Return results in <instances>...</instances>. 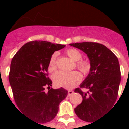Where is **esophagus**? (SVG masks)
<instances>
[{
    "instance_id": "obj_1",
    "label": "esophagus",
    "mask_w": 129,
    "mask_h": 129,
    "mask_svg": "<svg viewBox=\"0 0 129 129\" xmlns=\"http://www.w3.org/2000/svg\"><path fill=\"white\" fill-rule=\"evenodd\" d=\"M73 93H74V91L71 90H69L68 91V96H70V95H72Z\"/></svg>"
}]
</instances>
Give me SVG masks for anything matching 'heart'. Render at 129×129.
<instances>
[{
  "label": "heart",
  "instance_id": "obj_1",
  "mask_svg": "<svg viewBox=\"0 0 129 129\" xmlns=\"http://www.w3.org/2000/svg\"><path fill=\"white\" fill-rule=\"evenodd\" d=\"M66 54L73 61L76 62V66L81 73L86 75L89 72L90 64L86 61H81V53L76 49H68L66 51ZM56 54L54 53L51 57L49 63V70L54 71L56 70ZM54 84L58 86H61L66 88H72L79 84L81 80V75L77 71L64 72L58 71L52 77Z\"/></svg>",
  "mask_w": 129,
  "mask_h": 129
}]
</instances>
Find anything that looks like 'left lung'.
Masks as SVG:
<instances>
[{"mask_svg": "<svg viewBox=\"0 0 129 129\" xmlns=\"http://www.w3.org/2000/svg\"><path fill=\"white\" fill-rule=\"evenodd\" d=\"M70 45L83 51L89 59V74L80 84V88H87L89 92L86 93L76 88L75 92H79L83 100L75 108V112L79 119L92 124L116 101L121 81L119 61L112 51L98 43H75Z\"/></svg>", "mask_w": 129, "mask_h": 129, "instance_id": "obj_1", "label": "left lung"}]
</instances>
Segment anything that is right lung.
Returning <instances> with one entry per match:
<instances>
[{"label":"right lung","instance_id":"right-lung-1","mask_svg":"<svg viewBox=\"0 0 129 129\" xmlns=\"http://www.w3.org/2000/svg\"><path fill=\"white\" fill-rule=\"evenodd\" d=\"M65 46L45 41H30L23 45L12 60L9 81L15 102L34 122L44 124L52 120L60 102L67 96L64 88H51L52 82L48 77L52 54Z\"/></svg>","mask_w":129,"mask_h":129}]
</instances>
